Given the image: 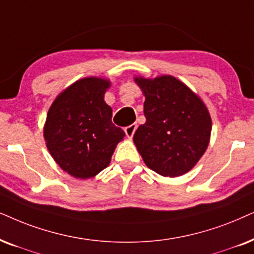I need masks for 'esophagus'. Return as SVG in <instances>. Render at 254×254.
<instances>
[{
    "label": "esophagus",
    "instance_id": "34e87169",
    "mask_svg": "<svg viewBox=\"0 0 254 254\" xmlns=\"http://www.w3.org/2000/svg\"><path fill=\"white\" fill-rule=\"evenodd\" d=\"M136 128H137V125L136 124H131V125H129V126H127V127H125V133H126V135L128 137H133V135H134V133H135V130H136Z\"/></svg>",
    "mask_w": 254,
    "mask_h": 254
}]
</instances>
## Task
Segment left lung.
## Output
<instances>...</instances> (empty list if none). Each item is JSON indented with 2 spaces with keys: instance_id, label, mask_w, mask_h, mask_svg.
I'll return each mask as SVG.
<instances>
[{
  "instance_id": "8db88e82",
  "label": "left lung",
  "mask_w": 254,
  "mask_h": 254,
  "mask_svg": "<svg viewBox=\"0 0 254 254\" xmlns=\"http://www.w3.org/2000/svg\"><path fill=\"white\" fill-rule=\"evenodd\" d=\"M146 123L133 141L148 168L177 177L191 170L209 146L211 118L198 95L173 75L136 77Z\"/></svg>"
}]
</instances>
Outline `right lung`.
I'll return each instance as SVG.
<instances>
[{"label": "right lung", "mask_w": 254, "mask_h": 254, "mask_svg": "<svg viewBox=\"0 0 254 254\" xmlns=\"http://www.w3.org/2000/svg\"><path fill=\"white\" fill-rule=\"evenodd\" d=\"M110 86L106 79H80L63 91L48 112V149L58 166L77 179H91L104 170L125 136L112 123V108L104 100Z\"/></svg>", "instance_id": "1"}]
</instances>
